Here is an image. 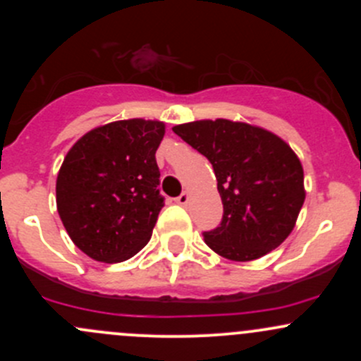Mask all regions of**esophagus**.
<instances>
[{
  "label": "esophagus",
  "mask_w": 361,
  "mask_h": 361,
  "mask_svg": "<svg viewBox=\"0 0 361 361\" xmlns=\"http://www.w3.org/2000/svg\"><path fill=\"white\" fill-rule=\"evenodd\" d=\"M176 202L180 204V206H187V204H188V194H187V192H183L181 195H178Z\"/></svg>",
  "instance_id": "esophagus-1"
}]
</instances>
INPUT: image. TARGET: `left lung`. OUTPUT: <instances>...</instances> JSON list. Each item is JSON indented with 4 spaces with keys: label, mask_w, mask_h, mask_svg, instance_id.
Segmentation results:
<instances>
[{
    "label": "left lung",
    "mask_w": 361,
    "mask_h": 361,
    "mask_svg": "<svg viewBox=\"0 0 361 361\" xmlns=\"http://www.w3.org/2000/svg\"><path fill=\"white\" fill-rule=\"evenodd\" d=\"M174 133L213 164L224 204L220 227L204 232L214 253L250 262L278 248L305 199L304 169L278 134L227 118L195 120Z\"/></svg>",
    "instance_id": "1"
}]
</instances>
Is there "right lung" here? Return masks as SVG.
I'll return each instance as SVG.
<instances>
[{
    "instance_id": "1",
    "label": "right lung",
    "mask_w": 361,
    "mask_h": 361,
    "mask_svg": "<svg viewBox=\"0 0 361 361\" xmlns=\"http://www.w3.org/2000/svg\"><path fill=\"white\" fill-rule=\"evenodd\" d=\"M166 123L129 118L83 134L56 181L57 213L76 248L116 264L147 246L164 197L155 160Z\"/></svg>"
}]
</instances>
